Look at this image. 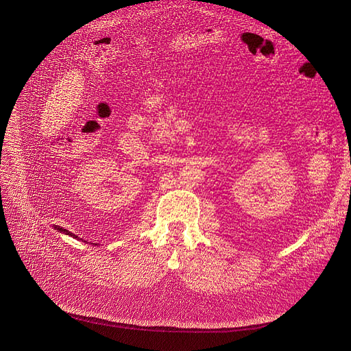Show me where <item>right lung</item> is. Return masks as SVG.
Returning a JSON list of instances; mask_svg holds the SVG:
<instances>
[{
    "instance_id": "add662e5",
    "label": "right lung",
    "mask_w": 351,
    "mask_h": 351,
    "mask_svg": "<svg viewBox=\"0 0 351 351\" xmlns=\"http://www.w3.org/2000/svg\"><path fill=\"white\" fill-rule=\"evenodd\" d=\"M55 229H57V230H60V232H62V233H65V234H69V236H73V237H78V236H75V234H73V233H71V232H68V230H65V229H62V228H55Z\"/></svg>"
}]
</instances>
